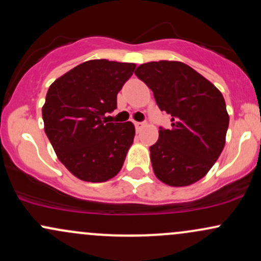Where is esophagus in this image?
<instances>
[{
  "label": "esophagus",
  "mask_w": 261,
  "mask_h": 261,
  "mask_svg": "<svg viewBox=\"0 0 261 261\" xmlns=\"http://www.w3.org/2000/svg\"><path fill=\"white\" fill-rule=\"evenodd\" d=\"M134 124H135V127H136V130H137V131H140L141 128H142V127L145 126V125H146L145 122H143V121H135Z\"/></svg>",
  "instance_id": "1"
}]
</instances>
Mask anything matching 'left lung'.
I'll use <instances>...</instances> for the list:
<instances>
[{
  "label": "left lung",
  "instance_id": "8db88e82",
  "mask_svg": "<svg viewBox=\"0 0 261 261\" xmlns=\"http://www.w3.org/2000/svg\"><path fill=\"white\" fill-rule=\"evenodd\" d=\"M170 116L149 147L155 176L170 187H187L206 175L220 157L229 124L221 92L190 66L178 61L140 65L135 71Z\"/></svg>",
  "mask_w": 261,
  "mask_h": 261
}]
</instances>
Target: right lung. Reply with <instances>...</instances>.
Returning <instances> with one entry per match:
<instances>
[{"mask_svg":"<svg viewBox=\"0 0 261 261\" xmlns=\"http://www.w3.org/2000/svg\"><path fill=\"white\" fill-rule=\"evenodd\" d=\"M135 64L91 60L50 86L43 107L44 130L58 158L74 176L100 182L120 172L133 145V122H108L116 95Z\"/></svg>","mask_w":261,"mask_h":261,"instance_id":"right-lung-1","label":"right lung"}]
</instances>
